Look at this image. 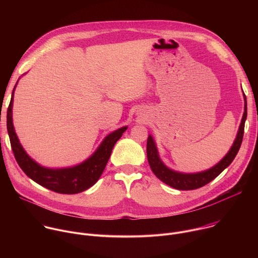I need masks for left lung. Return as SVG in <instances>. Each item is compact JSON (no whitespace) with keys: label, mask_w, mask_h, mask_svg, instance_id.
Masks as SVG:
<instances>
[{"label":"left lung","mask_w":258,"mask_h":258,"mask_svg":"<svg viewBox=\"0 0 258 258\" xmlns=\"http://www.w3.org/2000/svg\"><path fill=\"white\" fill-rule=\"evenodd\" d=\"M244 100H245L244 114H243V117L239 126V131L232 148L222 160H220L216 165L211 167L210 169H207L201 172H196V173H182V172H177L168 168L159 158V154L156 148L155 142L153 138L149 136L148 140H147V157H148L149 165L152 171L154 172V174L160 180L165 182L166 185L170 186L171 188L187 191V190H195L207 185L208 182L214 179L219 173H222L233 162L242 144L245 120L247 118V101H246L245 94H244Z\"/></svg>","instance_id":"1"}]
</instances>
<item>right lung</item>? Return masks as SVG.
<instances>
[{
  "label": "right lung",
  "instance_id": "obj_1",
  "mask_svg": "<svg viewBox=\"0 0 258 258\" xmlns=\"http://www.w3.org/2000/svg\"><path fill=\"white\" fill-rule=\"evenodd\" d=\"M14 90L7 111V130L15 159L24 173L39 185L60 194H78L95 185L104 171L115 143L121 138L127 126L109 134L96 152L83 163L67 168H47L36 163L26 154L16 136L12 122Z\"/></svg>",
  "mask_w": 258,
  "mask_h": 258
}]
</instances>
